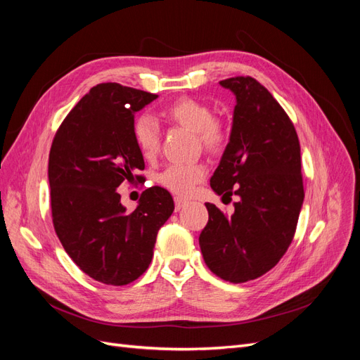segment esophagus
<instances>
[{"instance_id": "34e87169", "label": "esophagus", "mask_w": 360, "mask_h": 360, "mask_svg": "<svg viewBox=\"0 0 360 360\" xmlns=\"http://www.w3.org/2000/svg\"><path fill=\"white\" fill-rule=\"evenodd\" d=\"M174 202H176V210H181L183 207L188 204V200L180 198V197H176V198H174Z\"/></svg>"}]
</instances>
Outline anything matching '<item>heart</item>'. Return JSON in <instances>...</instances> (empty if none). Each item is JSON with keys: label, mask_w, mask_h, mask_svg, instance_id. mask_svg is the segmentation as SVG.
<instances>
[{"label": "heart", "mask_w": 360, "mask_h": 360, "mask_svg": "<svg viewBox=\"0 0 360 360\" xmlns=\"http://www.w3.org/2000/svg\"><path fill=\"white\" fill-rule=\"evenodd\" d=\"M163 122L188 129L198 138L205 151L217 155L224 151L228 143V132L221 120L213 117L209 105L192 97H180L160 111ZM135 146L144 159H153L160 146L158 124L148 115L138 117L132 124ZM205 176L202 163H176L169 165L159 176L163 188L176 195H188L195 184Z\"/></svg>", "instance_id": "b5f03b06"}]
</instances>
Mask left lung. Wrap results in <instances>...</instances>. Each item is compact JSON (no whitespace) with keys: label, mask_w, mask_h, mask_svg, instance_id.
I'll use <instances>...</instances> for the list:
<instances>
[{"label":"left lung","mask_w":360,"mask_h":360,"mask_svg":"<svg viewBox=\"0 0 360 360\" xmlns=\"http://www.w3.org/2000/svg\"><path fill=\"white\" fill-rule=\"evenodd\" d=\"M236 96L233 127L210 179L217 195H237L226 216L205 202L209 222L200 234L207 267L240 284L263 276L284 257L303 204L300 144L290 117L250 76L219 82Z\"/></svg>","instance_id":"1"}]
</instances>
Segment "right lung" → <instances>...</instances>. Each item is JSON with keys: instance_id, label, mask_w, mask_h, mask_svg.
I'll list each match as a JSON object with an SVG mask.
<instances>
[{"instance_id": "right-lung-1", "label": "right lung", "mask_w": 360, "mask_h": 360, "mask_svg": "<svg viewBox=\"0 0 360 360\" xmlns=\"http://www.w3.org/2000/svg\"><path fill=\"white\" fill-rule=\"evenodd\" d=\"M155 99L158 94L117 82L96 85L64 118L51 146L53 228L73 263L106 285H127L144 274L159 228L174 212L163 188L146 189L132 213L117 192L123 181L143 179L134 114Z\"/></svg>"}]
</instances>
